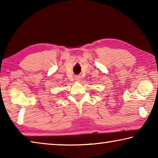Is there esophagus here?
<instances>
[{
    "mask_svg": "<svg viewBox=\"0 0 158 158\" xmlns=\"http://www.w3.org/2000/svg\"><path fill=\"white\" fill-rule=\"evenodd\" d=\"M75 81H80V80H81V77H80L79 76H76L75 77Z\"/></svg>",
    "mask_w": 158,
    "mask_h": 158,
    "instance_id": "esophagus-1",
    "label": "esophagus"
}]
</instances>
